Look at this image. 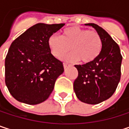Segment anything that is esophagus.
<instances>
[{"label":"esophagus","instance_id":"esophagus-1","mask_svg":"<svg viewBox=\"0 0 129 129\" xmlns=\"http://www.w3.org/2000/svg\"><path fill=\"white\" fill-rule=\"evenodd\" d=\"M69 64H67V63H63V67H64V69H66L67 67H69Z\"/></svg>","mask_w":129,"mask_h":129}]
</instances>
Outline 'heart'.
<instances>
[{
  "instance_id": "heart-1",
  "label": "heart",
  "mask_w": 129,
  "mask_h": 129,
  "mask_svg": "<svg viewBox=\"0 0 129 129\" xmlns=\"http://www.w3.org/2000/svg\"><path fill=\"white\" fill-rule=\"evenodd\" d=\"M51 54L61 59L72 49L71 54L63 60L68 62H77L80 59L84 63L93 61L102 50V38L94 30H87L78 27H70L62 32L61 37L54 34L47 40Z\"/></svg>"
}]
</instances>
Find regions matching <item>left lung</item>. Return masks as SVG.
I'll return each instance as SVG.
<instances>
[{"label": "left lung", "mask_w": 129, "mask_h": 129, "mask_svg": "<svg viewBox=\"0 0 129 129\" xmlns=\"http://www.w3.org/2000/svg\"><path fill=\"white\" fill-rule=\"evenodd\" d=\"M102 38V50L91 63L75 65L78 75L73 87L82 102L96 105L109 99L115 92L121 77L122 57L118 44L99 25L89 23Z\"/></svg>", "instance_id": "8db88e82"}]
</instances>
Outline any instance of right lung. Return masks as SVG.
<instances>
[{
  "label": "right lung",
  "mask_w": 129,
  "mask_h": 129,
  "mask_svg": "<svg viewBox=\"0 0 129 129\" xmlns=\"http://www.w3.org/2000/svg\"><path fill=\"white\" fill-rule=\"evenodd\" d=\"M65 24H37L15 39L5 59V83L18 102L37 105L54 90L63 63L50 52L47 40Z\"/></svg>",
  "instance_id": "1"
}]
</instances>
